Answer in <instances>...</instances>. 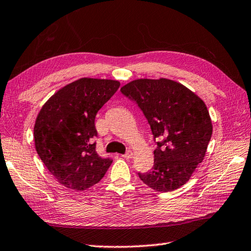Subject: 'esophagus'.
I'll list each match as a JSON object with an SVG mask.
<instances>
[{"label":"esophagus","instance_id":"1","mask_svg":"<svg viewBox=\"0 0 251 251\" xmlns=\"http://www.w3.org/2000/svg\"><path fill=\"white\" fill-rule=\"evenodd\" d=\"M122 157L126 158V159H130V158L133 157V152L131 151H129L127 152H126L125 155H122Z\"/></svg>","mask_w":251,"mask_h":251}]
</instances>
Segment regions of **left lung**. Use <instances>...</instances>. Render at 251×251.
Segmentation results:
<instances>
[{
    "instance_id": "8db88e82",
    "label": "left lung",
    "mask_w": 251,
    "mask_h": 251,
    "mask_svg": "<svg viewBox=\"0 0 251 251\" xmlns=\"http://www.w3.org/2000/svg\"><path fill=\"white\" fill-rule=\"evenodd\" d=\"M121 93L135 101L151 126L158 147L154 167L139 173L157 192H172L190 180L201 163L212 135L206 104L186 86L170 79H136Z\"/></svg>"
}]
</instances>
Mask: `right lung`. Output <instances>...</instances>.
<instances>
[{"mask_svg": "<svg viewBox=\"0 0 251 251\" xmlns=\"http://www.w3.org/2000/svg\"><path fill=\"white\" fill-rule=\"evenodd\" d=\"M110 79L81 78L59 89L35 119L34 146L41 160L58 183L84 191L99 183L112 160L95 151V116L119 89Z\"/></svg>", "mask_w": 251, "mask_h": 251, "instance_id": "add662e5", "label": "right lung"}]
</instances>
